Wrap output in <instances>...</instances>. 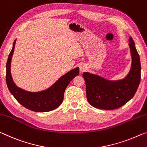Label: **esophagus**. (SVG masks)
<instances>
[{
	"label": "esophagus",
	"mask_w": 147,
	"mask_h": 147,
	"mask_svg": "<svg viewBox=\"0 0 147 147\" xmlns=\"http://www.w3.org/2000/svg\"><path fill=\"white\" fill-rule=\"evenodd\" d=\"M86 69H87V67H86V65L84 64L81 65L80 66V72H84L85 70H86Z\"/></svg>",
	"instance_id": "1"
}]
</instances>
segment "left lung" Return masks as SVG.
Listing matches in <instances>:
<instances>
[{
  "label": "left lung",
  "mask_w": 147,
  "mask_h": 147,
  "mask_svg": "<svg viewBox=\"0 0 147 147\" xmlns=\"http://www.w3.org/2000/svg\"><path fill=\"white\" fill-rule=\"evenodd\" d=\"M129 42L131 64L125 78L111 80L88 72L82 74L86 82L87 99L94 107L113 110L124 105L136 94L141 80L140 57L131 36Z\"/></svg>",
  "instance_id": "1"
}]
</instances>
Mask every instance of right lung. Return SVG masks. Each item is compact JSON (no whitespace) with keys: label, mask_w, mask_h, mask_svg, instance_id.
<instances>
[{"label":"right lung","mask_w":147,"mask_h":147,"mask_svg":"<svg viewBox=\"0 0 147 147\" xmlns=\"http://www.w3.org/2000/svg\"><path fill=\"white\" fill-rule=\"evenodd\" d=\"M16 40L13 42L6 63V80L9 91L22 105L29 110L38 113L54 110L62 103L65 90L70 82L79 74V67L67 72L47 89L34 92L23 90L16 85L11 74V58Z\"/></svg>","instance_id":"add662e5"}]
</instances>
